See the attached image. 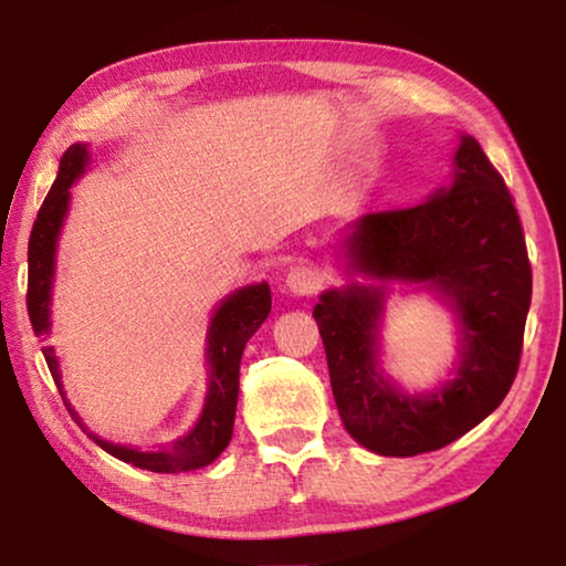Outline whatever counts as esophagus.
I'll use <instances>...</instances> for the list:
<instances>
[{"mask_svg":"<svg viewBox=\"0 0 566 566\" xmlns=\"http://www.w3.org/2000/svg\"><path fill=\"white\" fill-rule=\"evenodd\" d=\"M319 283H322L319 270L312 265L291 268L289 277H285V285H289V291L296 293V296H312V293L319 289Z\"/></svg>","mask_w":566,"mask_h":566,"instance_id":"1","label":"esophagus"}]
</instances>
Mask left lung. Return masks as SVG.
<instances>
[{
  "instance_id": "8db88e82",
  "label": "left lung",
  "mask_w": 566,
  "mask_h": 566,
  "mask_svg": "<svg viewBox=\"0 0 566 566\" xmlns=\"http://www.w3.org/2000/svg\"><path fill=\"white\" fill-rule=\"evenodd\" d=\"M350 268L378 281L428 283L461 319L459 376L432 397H407L376 370L381 289L322 293L314 308L332 394L345 430L381 455L438 451L500 407L517 376L531 262L505 180L471 136L455 151V180L420 206L363 216L345 239Z\"/></svg>"
}]
</instances>
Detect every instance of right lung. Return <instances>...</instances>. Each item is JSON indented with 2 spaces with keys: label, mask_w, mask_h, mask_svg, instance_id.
<instances>
[{
  "label": "right lung",
  "mask_w": 566,
  "mask_h": 566,
  "mask_svg": "<svg viewBox=\"0 0 566 566\" xmlns=\"http://www.w3.org/2000/svg\"><path fill=\"white\" fill-rule=\"evenodd\" d=\"M84 165H87V146L74 144L69 146L64 159L59 165V177L53 188L45 196L38 219L30 231L28 242V314L33 332L43 337L49 332V301H51V277H53V254H56V237L64 221L66 206H69V188L76 177L82 175ZM270 289L268 283L250 285V289L237 291L234 296L223 301L219 312H216L211 322V335H208V360H211V386H208V399L203 407V415L196 428L188 436L175 440L169 448L161 451H138V448L115 446L107 440L95 438V443L107 451L115 459L130 463V467L157 471V474H177V471H192L203 469L208 463L219 459L223 448L229 446L231 430H234V415H237V397H239V363H242V353L247 339L260 329V324L268 319L270 314ZM43 358L49 363V370L53 376V384L64 399V389H61V374L59 363L53 358V347H43ZM66 405V399H64ZM69 415L80 422V417L72 407L66 405ZM84 430V424L80 422ZM87 432V430H84Z\"/></svg>",
  "instance_id": "right-lung-1"
}]
</instances>
